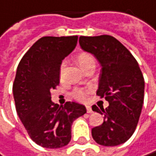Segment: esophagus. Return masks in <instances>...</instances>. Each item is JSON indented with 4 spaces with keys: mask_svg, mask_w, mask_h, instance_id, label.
Masks as SVG:
<instances>
[{
    "mask_svg": "<svg viewBox=\"0 0 156 156\" xmlns=\"http://www.w3.org/2000/svg\"><path fill=\"white\" fill-rule=\"evenodd\" d=\"M86 109H87V112L88 113H91L92 112V110H91V107L90 106H87Z\"/></svg>",
    "mask_w": 156,
    "mask_h": 156,
    "instance_id": "esophagus-1",
    "label": "esophagus"
}]
</instances>
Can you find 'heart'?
<instances>
[{
	"label": "heart",
	"instance_id": "obj_1",
	"mask_svg": "<svg viewBox=\"0 0 156 156\" xmlns=\"http://www.w3.org/2000/svg\"><path fill=\"white\" fill-rule=\"evenodd\" d=\"M76 61H77V63H79L80 66L84 70L89 66L95 65L94 56L91 54L87 53V52H82V53L79 54V55H77V57H76ZM65 68H66V63L63 62L59 67V80H60V81H63L65 79ZM90 92V90H89V89H75L72 91L71 95L76 101H84L87 99Z\"/></svg>",
	"mask_w": 156,
	"mask_h": 156
}]
</instances>
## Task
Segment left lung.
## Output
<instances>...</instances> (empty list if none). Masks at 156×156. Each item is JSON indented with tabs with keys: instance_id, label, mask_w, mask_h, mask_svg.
<instances>
[{
	"instance_id": "left-lung-1",
	"label": "left lung",
	"mask_w": 156,
	"mask_h": 156,
	"mask_svg": "<svg viewBox=\"0 0 156 156\" xmlns=\"http://www.w3.org/2000/svg\"><path fill=\"white\" fill-rule=\"evenodd\" d=\"M80 44L101 65L97 95L109 102L106 109L92 106L94 112L104 116L103 123L92 128V137L104 146L123 144L134 133L141 115L144 97L143 73L131 52L112 35L80 36Z\"/></svg>"
}]
</instances>
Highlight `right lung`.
I'll use <instances>...</instances> for the list:
<instances>
[{"label": "right lung", "instance_id": "right-lung-1", "mask_svg": "<svg viewBox=\"0 0 156 156\" xmlns=\"http://www.w3.org/2000/svg\"><path fill=\"white\" fill-rule=\"evenodd\" d=\"M77 44V35L44 36L21 59L12 85L17 114L30 138L45 148H61L71 140V125L86 113L85 106L51 101V90L59 85L62 60Z\"/></svg>", "mask_w": 156, "mask_h": 156}]
</instances>
